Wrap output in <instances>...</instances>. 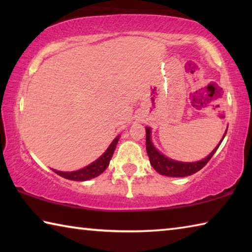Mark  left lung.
Here are the masks:
<instances>
[{"label":"left lung","mask_w":252,"mask_h":252,"mask_svg":"<svg viewBox=\"0 0 252 252\" xmlns=\"http://www.w3.org/2000/svg\"><path fill=\"white\" fill-rule=\"evenodd\" d=\"M150 132H151L150 129H149V127H146V133H147L146 148H147V153L149 156V159H150V163L152 167L156 169L157 172H159L160 174H162V176H167V177L180 178V177L191 176V174L198 172L199 170H201L204 165L208 163L209 160H210L212 156L215 155L217 149L219 148L220 143L222 142L223 140V139L221 140V142L218 144V147H217L207 158H204L203 160L198 161V162H189V163H188V162H179V161L168 159L167 157H164L163 155H161L160 152H158V150L153 147V144L151 142ZM225 133H227V131H225Z\"/></svg>","instance_id":"left-lung-1"}]
</instances>
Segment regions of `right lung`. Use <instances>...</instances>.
<instances>
[{"instance_id": "obj_1", "label": "right lung", "mask_w": 252, "mask_h": 252, "mask_svg": "<svg viewBox=\"0 0 252 252\" xmlns=\"http://www.w3.org/2000/svg\"><path fill=\"white\" fill-rule=\"evenodd\" d=\"M118 141H119V138L114 139L113 142L111 143L110 147L108 148V150H106L103 155L99 158V159L93 162V163H91L90 165H88V167L78 170V171H72V172H62V171H57V170H53V171L57 174H59V176H61L65 179H69V180H74V181H85V180H89V179L95 178L108 168L111 158H112L113 152L116 150Z\"/></svg>"}]
</instances>
